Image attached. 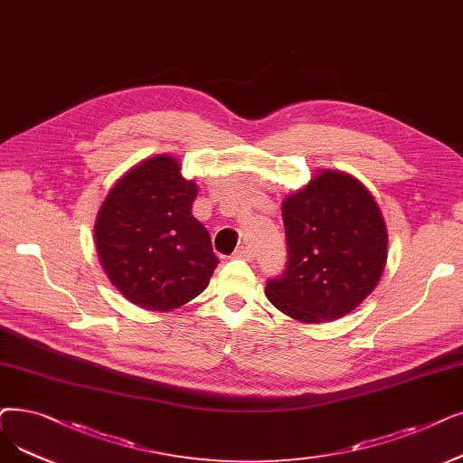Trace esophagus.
Here are the masks:
<instances>
[{
    "instance_id": "34e87169",
    "label": "esophagus",
    "mask_w": 463,
    "mask_h": 463,
    "mask_svg": "<svg viewBox=\"0 0 463 463\" xmlns=\"http://www.w3.org/2000/svg\"><path fill=\"white\" fill-rule=\"evenodd\" d=\"M234 257H236V259H244V260H253L255 253H253V248H251V246H240V248L234 251Z\"/></svg>"
}]
</instances>
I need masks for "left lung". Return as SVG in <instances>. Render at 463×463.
<instances>
[{"label":"left lung","instance_id":"obj_1","mask_svg":"<svg viewBox=\"0 0 463 463\" xmlns=\"http://www.w3.org/2000/svg\"><path fill=\"white\" fill-rule=\"evenodd\" d=\"M288 265L265 293L284 314L326 324L352 312L378 284L388 257L384 219L348 174L324 170L284 200Z\"/></svg>","mask_w":463,"mask_h":463}]
</instances>
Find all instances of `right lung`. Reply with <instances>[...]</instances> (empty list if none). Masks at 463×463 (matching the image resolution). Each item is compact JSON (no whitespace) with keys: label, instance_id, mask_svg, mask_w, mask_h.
Segmentation results:
<instances>
[{"label":"right lung","instance_id":"right-lung-1","mask_svg":"<svg viewBox=\"0 0 463 463\" xmlns=\"http://www.w3.org/2000/svg\"><path fill=\"white\" fill-rule=\"evenodd\" d=\"M194 198V182L166 155L139 163L109 191L94 225L96 250L130 303L168 312L208 288L219 259L191 213Z\"/></svg>","mask_w":463,"mask_h":463}]
</instances>
